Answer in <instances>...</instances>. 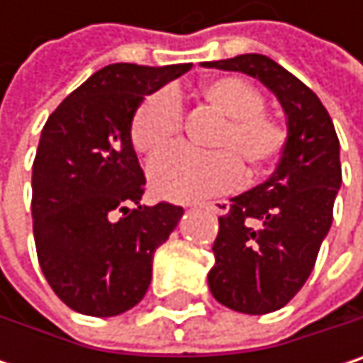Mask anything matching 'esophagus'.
Segmentation results:
<instances>
[{
	"label": "esophagus",
	"mask_w": 363,
	"mask_h": 363,
	"mask_svg": "<svg viewBox=\"0 0 363 363\" xmlns=\"http://www.w3.org/2000/svg\"><path fill=\"white\" fill-rule=\"evenodd\" d=\"M208 208H212L216 214H227L229 210H231V203L227 201V199H216V201H208L206 203Z\"/></svg>",
	"instance_id": "1"
}]
</instances>
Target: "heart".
<instances>
[{
	"instance_id": "heart-1",
	"label": "heart",
	"mask_w": 363,
	"mask_h": 363,
	"mask_svg": "<svg viewBox=\"0 0 363 363\" xmlns=\"http://www.w3.org/2000/svg\"><path fill=\"white\" fill-rule=\"evenodd\" d=\"M201 99L220 111L214 151L177 147L149 164L153 189L168 199H197L238 189L252 170L271 168L288 143L286 125L264 111V99L240 77H216L201 86ZM184 109L177 88H160L145 96L130 123V138L138 153L153 155L172 145L182 132Z\"/></svg>"
}]
</instances>
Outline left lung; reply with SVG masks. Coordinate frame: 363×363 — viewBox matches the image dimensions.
Segmentation results:
<instances>
[{
  "instance_id": "8db88e82",
  "label": "left lung",
  "mask_w": 363,
  "mask_h": 363,
  "mask_svg": "<svg viewBox=\"0 0 363 363\" xmlns=\"http://www.w3.org/2000/svg\"><path fill=\"white\" fill-rule=\"evenodd\" d=\"M260 79L288 115V143L275 172L233 197L218 218L212 296L240 313L262 315L288 305L309 279L332 225L342 181L338 136L326 107L298 77L262 54L203 62Z\"/></svg>"
}]
</instances>
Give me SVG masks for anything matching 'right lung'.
Listing matches in <instances>:
<instances>
[{
  "mask_svg": "<svg viewBox=\"0 0 363 363\" xmlns=\"http://www.w3.org/2000/svg\"><path fill=\"white\" fill-rule=\"evenodd\" d=\"M189 69L109 65L43 125L31 181L37 260L54 294L77 313L113 318L138 305L153 254L181 220V206H140L147 181L130 123L145 96Z\"/></svg>",
  "mask_w": 363,
  "mask_h": 363,
  "instance_id": "obj_1",
  "label": "right lung"
}]
</instances>
